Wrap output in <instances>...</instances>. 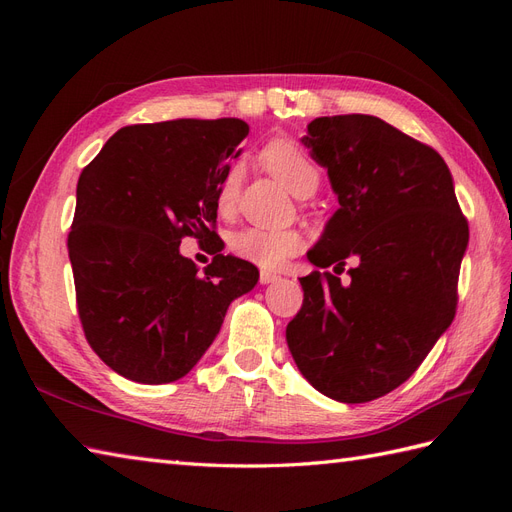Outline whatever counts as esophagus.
<instances>
[{
	"label": "esophagus",
	"instance_id": "1",
	"mask_svg": "<svg viewBox=\"0 0 512 512\" xmlns=\"http://www.w3.org/2000/svg\"><path fill=\"white\" fill-rule=\"evenodd\" d=\"M280 280V275H275L271 271H260V284H271Z\"/></svg>",
	"mask_w": 512,
	"mask_h": 512
}]
</instances>
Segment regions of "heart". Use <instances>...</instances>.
Returning a JSON list of instances; mask_svg holds the SVG:
<instances>
[{
  "mask_svg": "<svg viewBox=\"0 0 512 512\" xmlns=\"http://www.w3.org/2000/svg\"><path fill=\"white\" fill-rule=\"evenodd\" d=\"M262 162L267 170L280 179L294 196L314 194L320 183V170L307 151L290 141V138H275L262 149ZM241 183V166H230L222 179L218 192L220 213H230L235 209ZM303 247V237L297 230H271L250 226L230 237V250L239 258L250 260L258 267L277 269L292 256H297Z\"/></svg>",
  "mask_w": 512,
  "mask_h": 512,
  "instance_id": "1",
  "label": "heart"
}]
</instances>
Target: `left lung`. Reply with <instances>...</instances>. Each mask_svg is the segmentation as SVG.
Returning a JSON list of instances; mask_svg holds the SVG:
<instances>
[{
	"label": "left lung",
	"instance_id": "obj_1",
	"mask_svg": "<svg viewBox=\"0 0 512 512\" xmlns=\"http://www.w3.org/2000/svg\"><path fill=\"white\" fill-rule=\"evenodd\" d=\"M303 143L339 209L307 254L324 271L301 277L286 342L316 391L365 404L404 384L453 322L468 220L440 153L380 117H318Z\"/></svg>",
	"mask_w": 512,
	"mask_h": 512
}]
</instances>
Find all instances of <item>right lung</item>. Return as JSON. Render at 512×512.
Listing matches in <instances>:
<instances>
[{
    "label": "right lung",
    "mask_w": 512,
    "mask_h": 512,
    "mask_svg": "<svg viewBox=\"0 0 512 512\" xmlns=\"http://www.w3.org/2000/svg\"><path fill=\"white\" fill-rule=\"evenodd\" d=\"M247 134L241 119L136 123L83 168L68 232L76 309L87 344L119 376L183 378L230 301L256 286L252 262L215 254L198 271L179 254L185 237L222 250L218 192Z\"/></svg>",
    "instance_id": "1"
}]
</instances>
